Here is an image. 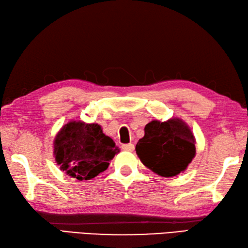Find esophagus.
<instances>
[{
	"label": "esophagus",
	"mask_w": 248,
	"mask_h": 248,
	"mask_svg": "<svg viewBox=\"0 0 248 248\" xmlns=\"http://www.w3.org/2000/svg\"><path fill=\"white\" fill-rule=\"evenodd\" d=\"M122 149L126 150V152H132V150L135 149V145L132 143L129 144H123L122 145Z\"/></svg>",
	"instance_id": "34e87169"
}]
</instances>
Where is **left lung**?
<instances>
[{
    "instance_id": "1",
    "label": "left lung",
    "mask_w": 248,
    "mask_h": 248,
    "mask_svg": "<svg viewBox=\"0 0 248 248\" xmlns=\"http://www.w3.org/2000/svg\"><path fill=\"white\" fill-rule=\"evenodd\" d=\"M136 145L143 164L156 174L170 178L184 171L196 155V139L184 121H152Z\"/></svg>"
}]
</instances>
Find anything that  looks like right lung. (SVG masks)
<instances>
[{
    "label": "right lung",
    "instance_id": "1",
    "mask_svg": "<svg viewBox=\"0 0 248 248\" xmlns=\"http://www.w3.org/2000/svg\"><path fill=\"white\" fill-rule=\"evenodd\" d=\"M119 152L100 125L82 121H70L64 125L53 141L57 164L67 176L78 181L90 180L106 170Z\"/></svg>",
    "mask_w": 248,
    "mask_h": 248
}]
</instances>
